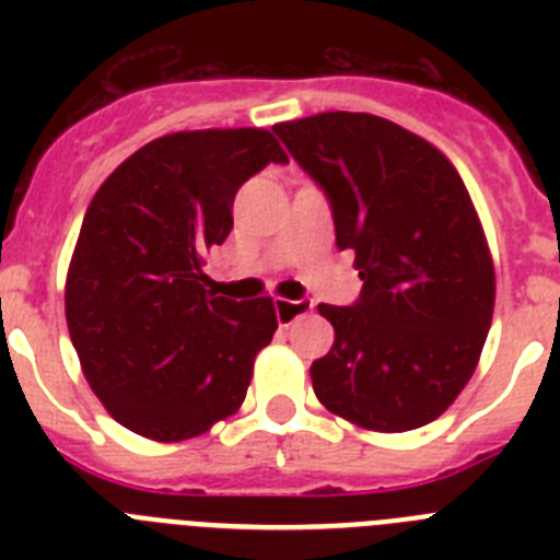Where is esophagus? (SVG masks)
Here are the masks:
<instances>
[{
	"mask_svg": "<svg viewBox=\"0 0 560 560\" xmlns=\"http://www.w3.org/2000/svg\"><path fill=\"white\" fill-rule=\"evenodd\" d=\"M314 311V300H275V314L280 325H291L294 319H300L303 314H311Z\"/></svg>",
	"mask_w": 560,
	"mask_h": 560,
	"instance_id": "34e87169",
	"label": "esophagus"
}]
</instances>
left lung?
Instances as JSON below:
<instances>
[{"mask_svg":"<svg viewBox=\"0 0 560 560\" xmlns=\"http://www.w3.org/2000/svg\"><path fill=\"white\" fill-rule=\"evenodd\" d=\"M275 131L328 192L336 244L364 280L355 305H319L336 339L311 364L316 398L370 432L427 427L463 393L491 328L497 275L471 196L432 142L375 114Z\"/></svg>","mask_w":560,"mask_h":560,"instance_id":"left-lung-1","label":"left lung"}]
</instances>
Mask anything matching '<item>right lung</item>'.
Segmentation results:
<instances>
[{
    "label": "right lung",
    "mask_w": 560,
    "mask_h": 560,
    "mask_svg": "<svg viewBox=\"0 0 560 560\" xmlns=\"http://www.w3.org/2000/svg\"><path fill=\"white\" fill-rule=\"evenodd\" d=\"M269 162L289 156L266 128L176 131L95 192L63 305L89 387L120 427L179 443L244 404L277 330L275 303L215 296L201 264L230 235L237 187Z\"/></svg>",
    "instance_id": "right-lung-1"
}]
</instances>
